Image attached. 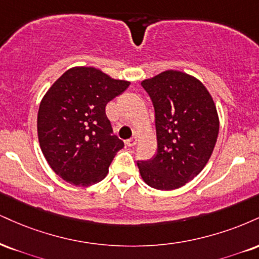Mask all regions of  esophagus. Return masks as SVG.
Here are the masks:
<instances>
[{"label": "esophagus", "mask_w": 259, "mask_h": 259, "mask_svg": "<svg viewBox=\"0 0 259 259\" xmlns=\"http://www.w3.org/2000/svg\"><path fill=\"white\" fill-rule=\"evenodd\" d=\"M136 143H138V138H136V136H134L132 139H127L125 141V145L129 146V147H133V146H135Z\"/></svg>", "instance_id": "34e87169"}]
</instances>
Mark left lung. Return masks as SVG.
I'll return each instance as SVG.
<instances>
[{"instance_id": "8db88e82", "label": "left lung", "mask_w": 259, "mask_h": 259, "mask_svg": "<svg viewBox=\"0 0 259 259\" xmlns=\"http://www.w3.org/2000/svg\"><path fill=\"white\" fill-rule=\"evenodd\" d=\"M155 113L157 153L138 161L149 187L172 191L200 174L216 145L220 120L212 96L200 80L180 71H164L142 80Z\"/></svg>"}]
</instances>
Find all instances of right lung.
<instances>
[{
    "mask_svg": "<svg viewBox=\"0 0 259 259\" xmlns=\"http://www.w3.org/2000/svg\"><path fill=\"white\" fill-rule=\"evenodd\" d=\"M130 82L94 67H72L40 101L37 133L43 155L57 175L74 186L104 180L124 142L112 130L106 105Z\"/></svg>",
    "mask_w": 259,
    "mask_h": 259,
    "instance_id": "add662e5",
    "label": "right lung"
}]
</instances>
